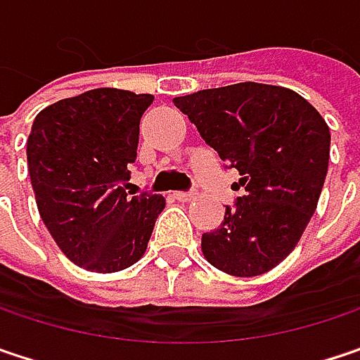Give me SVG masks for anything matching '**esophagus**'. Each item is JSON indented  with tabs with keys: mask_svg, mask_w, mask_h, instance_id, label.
Masks as SVG:
<instances>
[{
	"mask_svg": "<svg viewBox=\"0 0 360 360\" xmlns=\"http://www.w3.org/2000/svg\"><path fill=\"white\" fill-rule=\"evenodd\" d=\"M175 200H179V202H191V200H195V195L189 193V191H177L175 193Z\"/></svg>",
	"mask_w": 360,
	"mask_h": 360,
	"instance_id": "esophagus-1",
	"label": "esophagus"
}]
</instances>
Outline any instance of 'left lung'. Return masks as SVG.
Instances as JSON below:
<instances>
[{"label": "left lung", "instance_id": "left-lung-1", "mask_svg": "<svg viewBox=\"0 0 360 360\" xmlns=\"http://www.w3.org/2000/svg\"><path fill=\"white\" fill-rule=\"evenodd\" d=\"M218 156L235 167L245 195L202 235L204 257L224 274L262 276L301 241L330 160V127L290 88L239 82L173 98Z\"/></svg>", "mask_w": 360, "mask_h": 360}]
</instances>
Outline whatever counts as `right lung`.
I'll list each match as a JSON object with an SVG mask.
<instances>
[{"label": "right lung", "mask_w": 360, "mask_h": 360, "mask_svg": "<svg viewBox=\"0 0 360 360\" xmlns=\"http://www.w3.org/2000/svg\"><path fill=\"white\" fill-rule=\"evenodd\" d=\"M152 94L94 88L37 115L26 140L39 214L63 255L88 272L113 274L144 253L165 198L129 195L140 119Z\"/></svg>", "instance_id": "right-lung-1"}]
</instances>
